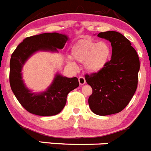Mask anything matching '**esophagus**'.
I'll list each match as a JSON object with an SVG mask.
<instances>
[{
	"mask_svg": "<svg viewBox=\"0 0 151 151\" xmlns=\"http://www.w3.org/2000/svg\"><path fill=\"white\" fill-rule=\"evenodd\" d=\"M78 82H79V84H80V85H85V82H86V81H85V77L80 76L79 78H78Z\"/></svg>",
	"mask_w": 151,
	"mask_h": 151,
	"instance_id": "obj_1",
	"label": "esophagus"
}]
</instances>
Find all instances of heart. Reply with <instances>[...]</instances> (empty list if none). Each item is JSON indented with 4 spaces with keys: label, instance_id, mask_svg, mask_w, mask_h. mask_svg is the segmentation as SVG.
Instances as JSON below:
<instances>
[{
    "label": "heart",
    "instance_id": "1",
    "mask_svg": "<svg viewBox=\"0 0 151 151\" xmlns=\"http://www.w3.org/2000/svg\"><path fill=\"white\" fill-rule=\"evenodd\" d=\"M112 49L105 41H96L91 39L81 40L73 45L71 55L75 60L84 63L85 69L91 73H98L107 65L111 57ZM69 65L74 66L72 60Z\"/></svg>",
    "mask_w": 151,
    "mask_h": 151
}]
</instances>
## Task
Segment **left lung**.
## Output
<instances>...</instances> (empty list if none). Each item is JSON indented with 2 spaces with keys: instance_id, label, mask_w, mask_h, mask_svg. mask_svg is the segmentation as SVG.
I'll return each instance as SVG.
<instances>
[{
  "instance_id": "left-lung-1",
  "label": "left lung",
  "mask_w": 151,
  "mask_h": 151,
  "mask_svg": "<svg viewBox=\"0 0 151 151\" xmlns=\"http://www.w3.org/2000/svg\"><path fill=\"white\" fill-rule=\"evenodd\" d=\"M97 37L111 43L110 61L102 70L86 75V82L92 88L88 104L93 113L107 116L122 111L137 89L140 61L129 40L121 33L108 31Z\"/></svg>"
}]
</instances>
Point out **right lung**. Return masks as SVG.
Instances as JSON below:
<instances>
[{
    "label": "right lung",
    "instance_id": "obj_1",
    "mask_svg": "<svg viewBox=\"0 0 151 151\" xmlns=\"http://www.w3.org/2000/svg\"><path fill=\"white\" fill-rule=\"evenodd\" d=\"M68 38L59 33H43L25 38L17 46L10 58V84L13 94L29 113L42 116L58 114L66 105L67 94L78 87L76 77L68 78L59 72L54 75L51 84L43 91L34 92L22 79V68L28 60L39 51L58 53Z\"/></svg>",
    "mask_w": 151,
    "mask_h": 151
}]
</instances>
